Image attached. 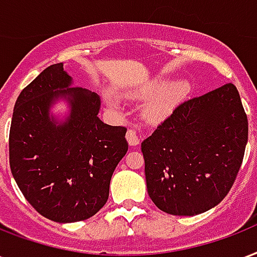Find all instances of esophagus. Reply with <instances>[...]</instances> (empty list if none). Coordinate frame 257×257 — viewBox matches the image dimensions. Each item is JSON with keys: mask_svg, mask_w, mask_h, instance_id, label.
Segmentation results:
<instances>
[{"mask_svg": "<svg viewBox=\"0 0 257 257\" xmlns=\"http://www.w3.org/2000/svg\"><path fill=\"white\" fill-rule=\"evenodd\" d=\"M126 140H128L129 146H137L140 143V136L135 129H128L126 132Z\"/></svg>", "mask_w": 257, "mask_h": 257, "instance_id": "34e87169", "label": "esophagus"}]
</instances>
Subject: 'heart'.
Instances as JSON below:
<instances>
[{
	"instance_id": "obj_1",
	"label": "heart",
	"mask_w": 257,
	"mask_h": 257,
	"mask_svg": "<svg viewBox=\"0 0 257 257\" xmlns=\"http://www.w3.org/2000/svg\"><path fill=\"white\" fill-rule=\"evenodd\" d=\"M186 91H187V83L183 81L174 82V83L166 86L151 103V115L163 117L164 114H167L170 109L185 95Z\"/></svg>"
}]
</instances>
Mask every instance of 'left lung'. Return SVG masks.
<instances>
[{"label":"left lung","instance_id":"left-lung-1","mask_svg":"<svg viewBox=\"0 0 257 257\" xmlns=\"http://www.w3.org/2000/svg\"><path fill=\"white\" fill-rule=\"evenodd\" d=\"M246 140L248 118L233 83L181 102L142 143L151 199L172 215L214 207L237 178Z\"/></svg>","mask_w":257,"mask_h":257}]
</instances>
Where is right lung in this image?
Returning <instances> with one entry per match:
<instances>
[{
  "label": "right lung",
  "mask_w": 257,
  "mask_h": 257,
  "mask_svg": "<svg viewBox=\"0 0 257 257\" xmlns=\"http://www.w3.org/2000/svg\"><path fill=\"white\" fill-rule=\"evenodd\" d=\"M70 85L62 63L40 72L20 93L9 132L16 183L35 210L55 222L83 221L99 211L128 151L126 128L98 118L97 94ZM59 96L69 98L72 114L56 127L48 111Z\"/></svg>",
  "instance_id": "add662e5"
}]
</instances>
